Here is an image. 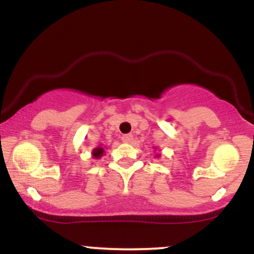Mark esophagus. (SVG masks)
<instances>
[{
    "mask_svg": "<svg viewBox=\"0 0 254 254\" xmlns=\"http://www.w3.org/2000/svg\"><path fill=\"white\" fill-rule=\"evenodd\" d=\"M132 135L131 133H127V135H123L122 136V141L124 142V143H130L131 141H132Z\"/></svg>",
    "mask_w": 254,
    "mask_h": 254,
    "instance_id": "34e87169",
    "label": "esophagus"
}]
</instances>
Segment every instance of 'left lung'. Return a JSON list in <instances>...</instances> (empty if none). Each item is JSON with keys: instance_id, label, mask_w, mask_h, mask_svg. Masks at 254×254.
<instances>
[{"instance_id": "obj_1", "label": "left lung", "mask_w": 254, "mask_h": 254, "mask_svg": "<svg viewBox=\"0 0 254 254\" xmlns=\"http://www.w3.org/2000/svg\"><path fill=\"white\" fill-rule=\"evenodd\" d=\"M156 156H159V155H156Z\"/></svg>"}]
</instances>
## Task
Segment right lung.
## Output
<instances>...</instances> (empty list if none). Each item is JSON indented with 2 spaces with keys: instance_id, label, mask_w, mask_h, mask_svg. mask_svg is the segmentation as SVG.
<instances>
[{
  "instance_id": "obj_1",
  "label": "right lung",
  "mask_w": 254,
  "mask_h": 254,
  "mask_svg": "<svg viewBox=\"0 0 254 254\" xmlns=\"http://www.w3.org/2000/svg\"><path fill=\"white\" fill-rule=\"evenodd\" d=\"M93 156L95 157V159H100L101 156H103V154H104V148H101V147H98V148H95L94 150H93Z\"/></svg>"
}]
</instances>
